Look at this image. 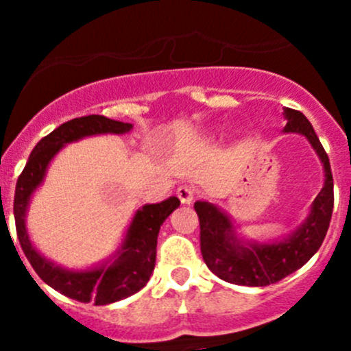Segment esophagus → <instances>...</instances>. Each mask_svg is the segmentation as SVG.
I'll list each match as a JSON object with an SVG mask.
<instances>
[{
	"label": "esophagus",
	"instance_id": "obj_1",
	"mask_svg": "<svg viewBox=\"0 0 351 351\" xmlns=\"http://www.w3.org/2000/svg\"><path fill=\"white\" fill-rule=\"evenodd\" d=\"M176 195H178L180 202H182L183 205H190L193 202V198H195V190L189 185H183L176 190Z\"/></svg>",
	"mask_w": 351,
	"mask_h": 351
}]
</instances>
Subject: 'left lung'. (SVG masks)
<instances>
[{
	"label": "left lung",
	"mask_w": 351,
	"mask_h": 351,
	"mask_svg": "<svg viewBox=\"0 0 351 351\" xmlns=\"http://www.w3.org/2000/svg\"><path fill=\"white\" fill-rule=\"evenodd\" d=\"M285 132H299L309 139L324 165V186L313 204L307 221L284 241L243 244L234 236L224 212L207 202H195L200 222V251L205 265L221 280L236 285L267 287L293 274L314 256L323 244L331 221L335 193L329 158L309 120L299 110L285 108Z\"/></svg>",
	"instance_id": "1"
}]
</instances>
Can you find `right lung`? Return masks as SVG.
Segmentation results:
<instances>
[{"mask_svg": "<svg viewBox=\"0 0 351 351\" xmlns=\"http://www.w3.org/2000/svg\"><path fill=\"white\" fill-rule=\"evenodd\" d=\"M132 129V123L117 122L104 115H88L64 122L49 136L40 139L34 147L23 171L20 173L15 189L16 236L25 256L30 261L35 274L62 295L80 302H93L95 306H107L132 293L139 292L149 282L156 265V244L159 228L168 215L180 205L176 197H169L161 204L144 205L134 215L132 224L127 231L125 241L120 247L115 261L108 267L95 268L90 271H67L42 258L32 246L25 229V212L32 192L44 180L45 169L54 154L62 146L84 136L93 134H123Z\"/></svg>", "mask_w": 351, "mask_h": 351, "instance_id": "1", "label": "right lung"}]
</instances>
